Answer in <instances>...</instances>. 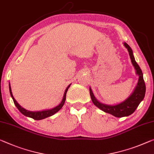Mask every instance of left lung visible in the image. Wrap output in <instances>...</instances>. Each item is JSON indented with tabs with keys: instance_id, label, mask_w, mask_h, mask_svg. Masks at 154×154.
Listing matches in <instances>:
<instances>
[{
	"instance_id": "8db88e82",
	"label": "left lung",
	"mask_w": 154,
	"mask_h": 154,
	"mask_svg": "<svg viewBox=\"0 0 154 154\" xmlns=\"http://www.w3.org/2000/svg\"><path fill=\"white\" fill-rule=\"evenodd\" d=\"M123 45L128 50L131 63L134 67L135 70H136V74L139 77L138 83H137L131 95L126 100L116 104V105H107V104L103 103L97 100L95 96L94 95L91 87H89V93H90L91 100L94 105H96L97 107L103 111L104 112L110 113L113 116L117 118L128 116L132 114L136 109V108L138 107L139 104L145 98L146 91V87L143 79V74L139 65L136 62L133 54V51L129 45L126 42H123Z\"/></svg>"
}]
</instances>
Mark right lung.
<instances>
[{
  "instance_id": "right-lung-1",
  "label": "right lung",
  "mask_w": 154,
  "mask_h": 154,
  "mask_svg": "<svg viewBox=\"0 0 154 154\" xmlns=\"http://www.w3.org/2000/svg\"><path fill=\"white\" fill-rule=\"evenodd\" d=\"M70 85H71V84L68 85L67 88H66L65 92H64V95H63L62 100H61L60 103L58 105H57L56 107H54L52 109H45V110H42V111H37V112H31V111L25 109L21 107L19 104L17 103V101L15 100V98H14L12 92H11L10 84L9 85V92H10V95L11 96V98H12V99H13L14 103V104H15L16 107H17L18 109L20 111V112L21 113H23V114L25 116L29 117V118H33V119L36 120H39L44 119V118H46L47 117L51 116L55 114L56 112H58V111L63 107V106L64 105V104H65V100H66V94H67V90H68V89H69V87H70Z\"/></svg>"
}]
</instances>
